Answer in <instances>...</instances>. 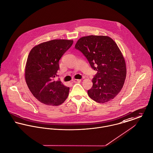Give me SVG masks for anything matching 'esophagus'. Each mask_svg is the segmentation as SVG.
<instances>
[{"label": "esophagus", "instance_id": "obj_1", "mask_svg": "<svg viewBox=\"0 0 153 153\" xmlns=\"http://www.w3.org/2000/svg\"><path fill=\"white\" fill-rule=\"evenodd\" d=\"M81 81V79H74V82H75V83H78V82H80Z\"/></svg>", "mask_w": 153, "mask_h": 153}]
</instances>
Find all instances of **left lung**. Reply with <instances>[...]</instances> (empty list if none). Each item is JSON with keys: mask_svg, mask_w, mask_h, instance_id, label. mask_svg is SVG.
<instances>
[{"mask_svg": "<svg viewBox=\"0 0 153 153\" xmlns=\"http://www.w3.org/2000/svg\"><path fill=\"white\" fill-rule=\"evenodd\" d=\"M75 48L97 71L88 91L89 97L98 103L114 99L123 87L127 74L124 58L117 44L107 36L90 35L81 38Z\"/></svg>", "mask_w": 153, "mask_h": 153, "instance_id": "8db88e82", "label": "left lung"}]
</instances>
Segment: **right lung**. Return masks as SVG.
I'll return each mask as SVG.
<instances>
[{"label": "right lung", "mask_w": 153, "mask_h": 153, "mask_svg": "<svg viewBox=\"0 0 153 153\" xmlns=\"http://www.w3.org/2000/svg\"><path fill=\"white\" fill-rule=\"evenodd\" d=\"M73 44V41L54 39L33 47L28 55L25 79L33 95L41 102L57 106L67 98L69 88L55 80L59 69V61Z\"/></svg>", "instance_id": "right-lung-1"}]
</instances>
